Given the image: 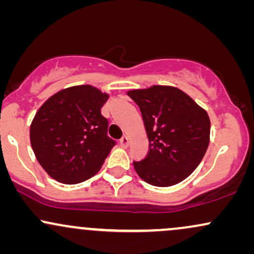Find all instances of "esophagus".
I'll return each mask as SVG.
<instances>
[{"label": "esophagus", "instance_id": "obj_1", "mask_svg": "<svg viewBox=\"0 0 254 254\" xmlns=\"http://www.w3.org/2000/svg\"><path fill=\"white\" fill-rule=\"evenodd\" d=\"M119 143H121L122 147H127V145H129V138H127V136H123L121 138V141H119Z\"/></svg>", "mask_w": 254, "mask_h": 254}]
</instances>
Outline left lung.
I'll list each match as a JSON object with an SVG mask.
<instances>
[{"label": "left lung", "mask_w": 254, "mask_h": 254, "mask_svg": "<svg viewBox=\"0 0 254 254\" xmlns=\"http://www.w3.org/2000/svg\"><path fill=\"white\" fill-rule=\"evenodd\" d=\"M149 138V151L133 161L139 177L160 188L183 182L202 161L210 139L208 113L183 90L168 86L130 90Z\"/></svg>", "instance_id": "8db88e82"}]
</instances>
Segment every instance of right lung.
<instances>
[{"label": "right lung", "mask_w": 254, "mask_h": 254, "mask_svg": "<svg viewBox=\"0 0 254 254\" xmlns=\"http://www.w3.org/2000/svg\"><path fill=\"white\" fill-rule=\"evenodd\" d=\"M109 95L84 84L61 90L38 110L31 125V144L50 177L78 184L100 170L116 141L107 136L109 121L101 107Z\"/></svg>", "instance_id": "add662e5"}]
</instances>
